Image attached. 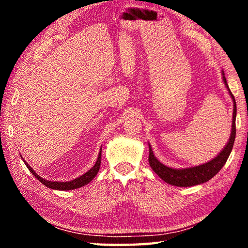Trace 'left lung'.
Returning <instances> with one entry per match:
<instances>
[{"label":"left lung","mask_w":248,"mask_h":248,"mask_svg":"<svg viewBox=\"0 0 248 248\" xmlns=\"http://www.w3.org/2000/svg\"><path fill=\"white\" fill-rule=\"evenodd\" d=\"M222 78L225 84L226 90H228L231 98L233 100V119H232V128H231V136L229 138L228 143L222 149L221 152L217 155L215 158L209 161L204 164L198 166L187 167V169H173L163 164L158 159L154 156L152 148L149 144L150 154H149V163L151 169H152L156 175H158L165 183L173 185L177 187H190L196 185L203 184L211 179L213 176L219 173L220 170L224 166L228 161L231 152H232L233 144L235 141V134H236V128H235V119H236V103L233 94L231 93L229 89L226 78L224 77V72L222 71Z\"/></svg>","instance_id":"1"}]
</instances>
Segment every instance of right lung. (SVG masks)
Returning a JSON list of instances; mask_svg holds the SVG:
<instances>
[{"label": "right lung", "mask_w": 248, "mask_h": 248, "mask_svg": "<svg viewBox=\"0 0 248 248\" xmlns=\"http://www.w3.org/2000/svg\"><path fill=\"white\" fill-rule=\"evenodd\" d=\"M20 157H22V156H20ZM22 159L24 161L25 165L27 166V169L31 170V173L33 176H35V177L38 179L39 182L43 183L46 187L51 188V189H54V190H73V189H78V188H79V187L85 186V185H87L90 182H92L95 176L97 175L98 170H99V167H100V161H102V148H100L97 161H96L95 165L92 167L90 170H87L85 174H83L82 176H79V177L71 180V182H52V180H47V179H45L43 177H40V176L37 174L31 166L28 165V163H26V161H25L23 157H22Z\"/></svg>", "instance_id": "add662e5"}]
</instances>
